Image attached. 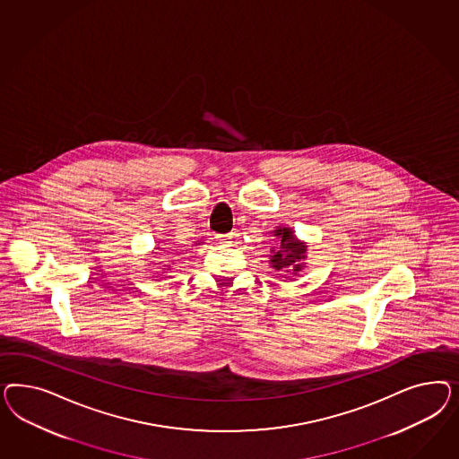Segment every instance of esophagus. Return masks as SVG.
Listing matches in <instances>:
<instances>
[{
  "label": "esophagus",
  "instance_id": "34e87169",
  "mask_svg": "<svg viewBox=\"0 0 459 459\" xmlns=\"http://www.w3.org/2000/svg\"><path fill=\"white\" fill-rule=\"evenodd\" d=\"M217 238V242L221 244V246H229V244H232V234H219V236H215Z\"/></svg>",
  "mask_w": 459,
  "mask_h": 459
}]
</instances>
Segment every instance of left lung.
Listing matches in <instances>:
<instances>
[{"instance_id": "left-lung-1", "label": "left lung", "mask_w": 459, "mask_h": 459, "mask_svg": "<svg viewBox=\"0 0 459 459\" xmlns=\"http://www.w3.org/2000/svg\"><path fill=\"white\" fill-rule=\"evenodd\" d=\"M274 237H278L279 246L271 250L273 252L269 255L271 267L276 271H286L292 274L299 273L305 267L303 261L306 259L307 246L294 236L290 227H278L274 230Z\"/></svg>"}]
</instances>
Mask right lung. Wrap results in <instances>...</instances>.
<instances>
[{
	"label": "right lung",
	"mask_w": 459,
	"mask_h": 459,
	"mask_svg": "<svg viewBox=\"0 0 459 459\" xmlns=\"http://www.w3.org/2000/svg\"><path fill=\"white\" fill-rule=\"evenodd\" d=\"M156 249H160V247H156ZM165 252H167V250H163V254H165Z\"/></svg>",
	"instance_id": "1"
}]
</instances>
